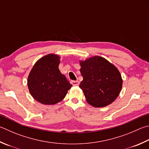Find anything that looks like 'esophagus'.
Returning a JSON list of instances; mask_svg holds the SVG:
<instances>
[{"label": "esophagus", "mask_w": 149, "mask_h": 149, "mask_svg": "<svg viewBox=\"0 0 149 149\" xmlns=\"http://www.w3.org/2000/svg\"><path fill=\"white\" fill-rule=\"evenodd\" d=\"M71 83L73 86H78L79 85V82L78 81H72Z\"/></svg>", "instance_id": "1"}]
</instances>
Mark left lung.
<instances>
[{
    "label": "left lung",
    "instance_id": "8db88e82",
    "mask_svg": "<svg viewBox=\"0 0 149 149\" xmlns=\"http://www.w3.org/2000/svg\"><path fill=\"white\" fill-rule=\"evenodd\" d=\"M83 79L82 89L89 104L95 107L107 106L114 102L121 91L123 79L113 64L100 56L79 61Z\"/></svg>",
    "mask_w": 149,
    "mask_h": 149
}]
</instances>
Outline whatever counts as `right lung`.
Listing matches in <instances>:
<instances>
[{
    "mask_svg": "<svg viewBox=\"0 0 149 149\" xmlns=\"http://www.w3.org/2000/svg\"><path fill=\"white\" fill-rule=\"evenodd\" d=\"M61 57L49 54L40 58L29 73L30 93L40 103L53 105L63 100L72 85L58 69Z\"/></svg>",
    "mask_w": 149,
    "mask_h": 149,
    "instance_id": "right-lung-1",
    "label": "right lung"
}]
</instances>
